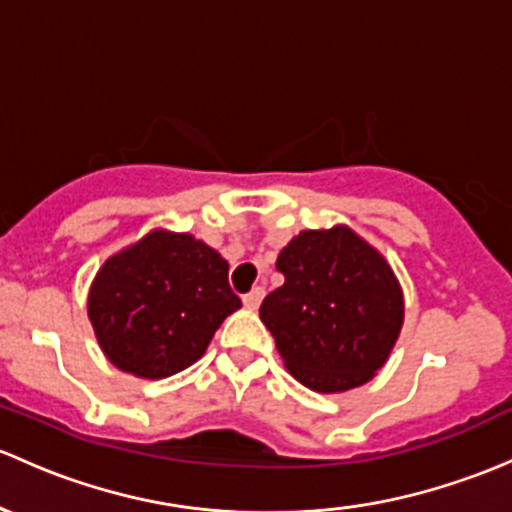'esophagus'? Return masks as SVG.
I'll list each match as a JSON object with an SVG mask.
<instances>
[{"label": "esophagus", "mask_w": 512, "mask_h": 512, "mask_svg": "<svg viewBox=\"0 0 512 512\" xmlns=\"http://www.w3.org/2000/svg\"><path fill=\"white\" fill-rule=\"evenodd\" d=\"M262 299H265V289H262V287H255V289H252L250 294H245V297H242V304H245V309L255 311L257 306L262 304Z\"/></svg>", "instance_id": "esophagus-1"}]
</instances>
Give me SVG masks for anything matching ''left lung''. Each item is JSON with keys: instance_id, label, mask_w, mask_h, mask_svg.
Instances as JSON below:
<instances>
[{"instance_id": "1", "label": "left lung", "mask_w": 512, "mask_h": 512, "mask_svg": "<svg viewBox=\"0 0 512 512\" xmlns=\"http://www.w3.org/2000/svg\"><path fill=\"white\" fill-rule=\"evenodd\" d=\"M284 284L260 306L284 368L314 392H346L390 358L405 297L387 260L348 225L301 230L282 247Z\"/></svg>"}]
</instances>
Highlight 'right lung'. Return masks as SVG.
<instances>
[{"label":"right lung","mask_w":512,"mask_h":512,"mask_svg":"<svg viewBox=\"0 0 512 512\" xmlns=\"http://www.w3.org/2000/svg\"><path fill=\"white\" fill-rule=\"evenodd\" d=\"M240 306L220 252L164 228L107 257L88 292V319L105 358L144 380L196 363Z\"/></svg>","instance_id":"add662e5"}]
</instances>
